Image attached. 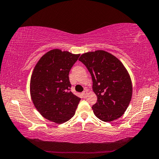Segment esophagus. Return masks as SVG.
<instances>
[{
	"label": "esophagus",
	"instance_id": "obj_1",
	"mask_svg": "<svg viewBox=\"0 0 159 159\" xmlns=\"http://www.w3.org/2000/svg\"><path fill=\"white\" fill-rule=\"evenodd\" d=\"M87 93H88L87 90H85V91H84V92H83L82 93V97H84V98H85L86 97H87Z\"/></svg>",
	"mask_w": 159,
	"mask_h": 159
}]
</instances>
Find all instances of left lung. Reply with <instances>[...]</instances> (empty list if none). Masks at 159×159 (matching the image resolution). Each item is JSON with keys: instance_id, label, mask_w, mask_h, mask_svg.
I'll return each instance as SVG.
<instances>
[{"instance_id": "8db88e82", "label": "left lung", "mask_w": 159, "mask_h": 159, "mask_svg": "<svg viewBox=\"0 0 159 159\" xmlns=\"http://www.w3.org/2000/svg\"><path fill=\"white\" fill-rule=\"evenodd\" d=\"M92 75L93 91L97 102L94 115L104 122H111L123 115L132 95L131 78L121 61L103 50L87 52L79 58Z\"/></svg>"}]
</instances>
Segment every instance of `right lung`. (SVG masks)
Listing matches in <instances>:
<instances>
[{"label": "right lung", "instance_id": "obj_1", "mask_svg": "<svg viewBox=\"0 0 159 159\" xmlns=\"http://www.w3.org/2000/svg\"><path fill=\"white\" fill-rule=\"evenodd\" d=\"M80 54L56 48L37 62L30 80L34 105L43 118L57 124L72 118L81 98L70 91L69 72Z\"/></svg>", "mask_w": 159, "mask_h": 159}]
</instances>
